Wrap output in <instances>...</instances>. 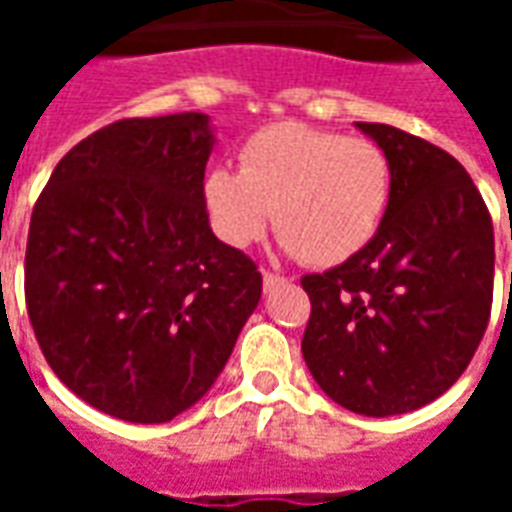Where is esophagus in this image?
I'll return each instance as SVG.
<instances>
[{"instance_id": "1", "label": "esophagus", "mask_w": 512, "mask_h": 512, "mask_svg": "<svg viewBox=\"0 0 512 512\" xmlns=\"http://www.w3.org/2000/svg\"><path fill=\"white\" fill-rule=\"evenodd\" d=\"M279 282H285V277H279L274 271H263V288L271 290L274 285H279Z\"/></svg>"}]
</instances>
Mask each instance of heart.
I'll return each mask as SVG.
<instances>
[{
    "label": "heart",
    "instance_id": "heart-1",
    "mask_svg": "<svg viewBox=\"0 0 512 512\" xmlns=\"http://www.w3.org/2000/svg\"><path fill=\"white\" fill-rule=\"evenodd\" d=\"M389 194L392 167L376 142L304 123L260 128L241 147V172L213 167L202 183L224 244H255L274 219L285 249L321 268L376 238Z\"/></svg>",
    "mask_w": 512,
    "mask_h": 512
}]
</instances>
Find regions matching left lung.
Wrapping results in <instances>:
<instances>
[{"mask_svg": "<svg viewBox=\"0 0 512 512\" xmlns=\"http://www.w3.org/2000/svg\"><path fill=\"white\" fill-rule=\"evenodd\" d=\"M356 128L389 158V208L362 252L301 277V354L334 403L392 417L444 395L472 362L494 301V224L447 150L384 123Z\"/></svg>", "mask_w": 512, "mask_h": 512, "instance_id": "1", "label": "left lung"}]
</instances>
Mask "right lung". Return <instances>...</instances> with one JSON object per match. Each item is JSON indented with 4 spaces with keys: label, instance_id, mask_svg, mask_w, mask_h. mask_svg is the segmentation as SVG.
I'll return each mask as SVG.
<instances>
[{
    "label": "right lung",
    "instance_id": "right-lung-1",
    "mask_svg": "<svg viewBox=\"0 0 512 512\" xmlns=\"http://www.w3.org/2000/svg\"><path fill=\"white\" fill-rule=\"evenodd\" d=\"M208 115L128 117L71 147L32 208L29 323L62 384L109 417L169 422L222 373L263 277L211 230Z\"/></svg>",
    "mask_w": 512,
    "mask_h": 512
}]
</instances>
